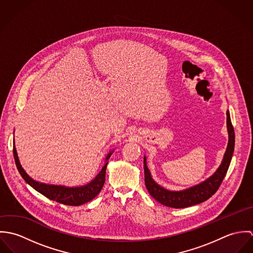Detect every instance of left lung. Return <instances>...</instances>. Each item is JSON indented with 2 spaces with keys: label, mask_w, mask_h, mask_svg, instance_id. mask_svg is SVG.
Wrapping results in <instances>:
<instances>
[{
  "label": "left lung",
  "mask_w": 253,
  "mask_h": 253,
  "mask_svg": "<svg viewBox=\"0 0 253 253\" xmlns=\"http://www.w3.org/2000/svg\"><path fill=\"white\" fill-rule=\"evenodd\" d=\"M227 130H228V144L223 157V160L215 172L206 180L180 191H170L153 179L151 172L147 167V159L144 156L145 185L149 194L160 204L173 208L184 209L201 204L209 200L219 188L229 169L234 148H235V132L232 126L230 112L227 110Z\"/></svg>",
  "instance_id": "1"
}]
</instances>
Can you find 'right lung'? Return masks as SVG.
<instances>
[{
  "label": "right lung",
  "instance_id": "add662e5",
  "mask_svg": "<svg viewBox=\"0 0 253 253\" xmlns=\"http://www.w3.org/2000/svg\"><path fill=\"white\" fill-rule=\"evenodd\" d=\"M14 142V141H13ZM114 149L110 151L106 158H105V164L102 169L98 172V174L90 181L89 183L83 185V186H77V187H68L64 185H53V184H46L42 182L34 180L31 178L24 169L22 168L17 152L15 149V146H13V156L14 161L16 164V168L22 176V178L26 181L32 188H34L39 193L43 195L44 197L48 198L51 201H55L59 204H63L66 206H81L84 205L91 200H93L101 191L103 188L104 182H105V174H106V168L108 165L109 159L111 155L113 154Z\"/></svg>",
  "mask_w": 253,
  "mask_h": 253
}]
</instances>
